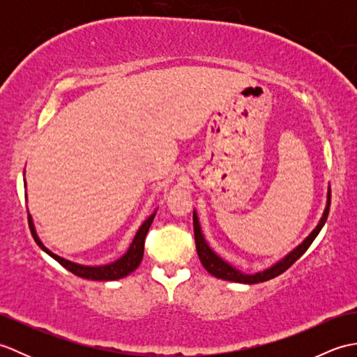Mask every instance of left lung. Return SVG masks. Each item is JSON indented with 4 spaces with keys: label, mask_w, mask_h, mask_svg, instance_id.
<instances>
[{
    "label": "left lung",
    "mask_w": 357,
    "mask_h": 357,
    "mask_svg": "<svg viewBox=\"0 0 357 357\" xmlns=\"http://www.w3.org/2000/svg\"><path fill=\"white\" fill-rule=\"evenodd\" d=\"M330 199H331V190H328V202H327V208H325L324 215L321 218L319 224H317L316 229L312 231V234L302 242V244L294 248L293 252L288 255L287 257H284L282 261H279L276 265H273L271 268L261 271V273H256V275H244V273H241L239 270H236L234 267H231L230 264H227L225 261H222L221 257L218 255H215L211 252L210 247L207 245L206 239H204L202 233H201V227H199V221H198V216L193 211V230H195V242H196V252H198L199 256V261L204 265V268H206L210 275H213L215 278L219 279H224V280H233V282H241V284H257V282H265V280H270L273 278H276L279 275H282L285 270H288L291 267V265L299 259V257L304 255L308 247L313 244V241L316 239L317 234L322 230V227L327 221L328 218V211H330Z\"/></svg>",
    "instance_id": "1"
}]
</instances>
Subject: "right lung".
<instances>
[{"label": "right lung", "instance_id": "right-lung-1", "mask_svg": "<svg viewBox=\"0 0 357 357\" xmlns=\"http://www.w3.org/2000/svg\"><path fill=\"white\" fill-rule=\"evenodd\" d=\"M153 218L155 213L151 215L146 222L141 225V229L136 233V236L132 242L130 248L127 250V253L118 259L116 262L109 264V265H102V267H84V265H79V264H73L70 261H66L63 257L56 256L55 253H52L50 250L45 248L43 245V242L38 239L36 236V231L33 229V222H32V218L29 216V227H30V231H32V236L35 239V242L38 245H40L45 253L50 255L53 259L58 261L59 264L63 265L64 268L69 270L73 275H77L79 278H84V279H90V280H116L124 278L127 275H130L133 270L138 268V265L142 261V256H144V241H146L147 236V231L150 229L151 222H153Z\"/></svg>", "mask_w": 357, "mask_h": 357}]
</instances>
